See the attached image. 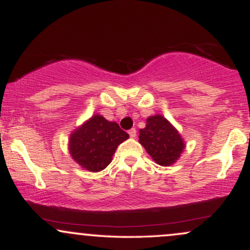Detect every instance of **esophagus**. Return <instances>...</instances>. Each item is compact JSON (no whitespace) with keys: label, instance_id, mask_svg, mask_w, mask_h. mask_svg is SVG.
Masks as SVG:
<instances>
[{"label":"esophagus","instance_id":"obj_1","mask_svg":"<svg viewBox=\"0 0 250 250\" xmlns=\"http://www.w3.org/2000/svg\"><path fill=\"white\" fill-rule=\"evenodd\" d=\"M129 136H130L131 139H135V137H136V129H130V130H129Z\"/></svg>","mask_w":250,"mask_h":250}]
</instances>
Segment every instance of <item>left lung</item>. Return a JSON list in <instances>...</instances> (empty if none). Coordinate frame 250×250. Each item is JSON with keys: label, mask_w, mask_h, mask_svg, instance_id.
Returning a JSON list of instances; mask_svg holds the SVG:
<instances>
[{"label": "left lung", "mask_w": 250, "mask_h": 250, "mask_svg": "<svg viewBox=\"0 0 250 250\" xmlns=\"http://www.w3.org/2000/svg\"><path fill=\"white\" fill-rule=\"evenodd\" d=\"M140 129L139 142L157 165L168 167L180 159L186 143L176 128L160 114L149 116Z\"/></svg>", "instance_id": "1"}]
</instances>
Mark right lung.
<instances>
[{"label": "right lung", "mask_w": 250, "mask_h": 250, "mask_svg": "<svg viewBox=\"0 0 250 250\" xmlns=\"http://www.w3.org/2000/svg\"><path fill=\"white\" fill-rule=\"evenodd\" d=\"M127 139L129 135L116 122L95 114L71 131L68 149L80 167L96 173L107 167L116 148Z\"/></svg>", "instance_id": "obj_1"}]
</instances>
